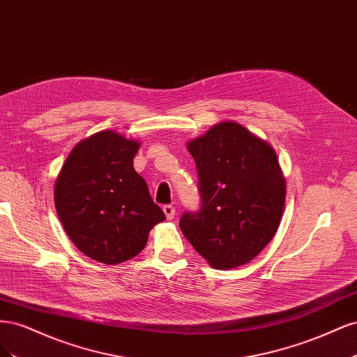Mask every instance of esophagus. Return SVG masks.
Here are the masks:
<instances>
[{
    "instance_id": "obj_1",
    "label": "esophagus",
    "mask_w": 357,
    "mask_h": 357,
    "mask_svg": "<svg viewBox=\"0 0 357 357\" xmlns=\"http://www.w3.org/2000/svg\"><path fill=\"white\" fill-rule=\"evenodd\" d=\"M162 210H164V213H165V215H167V219H168V220L174 219V215H176V208H174V205L165 204L164 207H162Z\"/></svg>"
}]
</instances>
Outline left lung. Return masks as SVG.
Instances as JSON below:
<instances>
[{"label":"left lung","mask_w":357,"mask_h":357,"mask_svg":"<svg viewBox=\"0 0 357 357\" xmlns=\"http://www.w3.org/2000/svg\"><path fill=\"white\" fill-rule=\"evenodd\" d=\"M198 172L199 208L180 229L215 269L250 262L282 220L286 185L274 150L238 123L223 122L188 144Z\"/></svg>","instance_id":"left-lung-1"}]
</instances>
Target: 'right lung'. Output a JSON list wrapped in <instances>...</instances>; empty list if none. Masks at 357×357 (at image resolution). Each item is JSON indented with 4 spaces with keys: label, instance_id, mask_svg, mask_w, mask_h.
I'll return each instance as SVG.
<instances>
[{
    "label": "right lung",
    "instance_id": "right-lung-1",
    "mask_svg": "<svg viewBox=\"0 0 357 357\" xmlns=\"http://www.w3.org/2000/svg\"><path fill=\"white\" fill-rule=\"evenodd\" d=\"M138 149L134 139L101 131L75 146L59 172L55 205L61 223L93 261L116 265L137 256L150 229L165 220L134 169Z\"/></svg>",
    "mask_w": 357,
    "mask_h": 357
}]
</instances>
